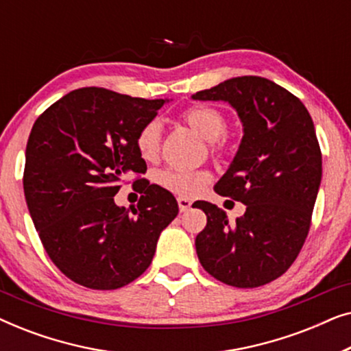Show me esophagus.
I'll list each match as a JSON object with an SVG mask.
<instances>
[{"label": "esophagus", "instance_id": "1", "mask_svg": "<svg viewBox=\"0 0 351 351\" xmlns=\"http://www.w3.org/2000/svg\"><path fill=\"white\" fill-rule=\"evenodd\" d=\"M177 203H179L180 213H186V210L191 208V201L186 198H177Z\"/></svg>", "mask_w": 351, "mask_h": 351}]
</instances>
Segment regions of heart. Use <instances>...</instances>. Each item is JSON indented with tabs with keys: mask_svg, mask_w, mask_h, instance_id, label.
I'll use <instances>...</instances> for the list:
<instances>
[{
	"mask_svg": "<svg viewBox=\"0 0 351 351\" xmlns=\"http://www.w3.org/2000/svg\"><path fill=\"white\" fill-rule=\"evenodd\" d=\"M182 121L191 131L198 134L201 138L209 142L210 150L219 152L223 147L222 134L227 129V118L222 110L213 105H196L182 113ZM161 126L156 121L147 123L142 126L136 137V147L142 160L153 161L160 153ZM158 185L171 193L182 198H193L204 189L209 182V174L206 171H182L165 169L156 174Z\"/></svg>",
	"mask_w": 351,
	"mask_h": 351,
	"instance_id": "heart-1",
	"label": "heart"
}]
</instances>
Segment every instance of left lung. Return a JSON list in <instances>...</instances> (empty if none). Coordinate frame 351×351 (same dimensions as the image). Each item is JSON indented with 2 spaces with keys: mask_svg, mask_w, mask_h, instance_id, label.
I'll list each match as a JSON object with an SVG mask.
<instances>
[{
  "mask_svg": "<svg viewBox=\"0 0 351 351\" xmlns=\"http://www.w3.org/2000/svg\"><path fill=\"white\" fill-rule=\"evenodd\" d=\"M191 97L228 102L244 132L214 190L246 204V213L228 223L225 210L198 203L208 223L196 254L225 285L263 286L292 265L308 234L323 172L313 121L294 94L261 76H238Z\"/></svg>",
  "mask_w": 351,
  "mask_h": 351,
  "instance_id": "left-lung-1",
  "label": "left lung"
}]
</instances>
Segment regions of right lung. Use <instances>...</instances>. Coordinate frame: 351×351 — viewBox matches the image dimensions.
<instances>
[{
	"label": "right lung",
	"mask_w": 351,
	"mask_h": 351,
	"mask_svg": "<svg viewBox=\"0 0 351 351\" xmlns=\"http://www.w3.org/2000/svg\"><path fill=\"white\" fill-rule=\"evenodd\" d=\"M167 99L104 88L71 90L33 124L23 191L47 256L71 281L112 291L150 267L160 233L179 214L172 193L137 179V208L114 204L128 174H145L136 137Z\"/></svg>",
	"instance_id": "1"
}]
</instances>
